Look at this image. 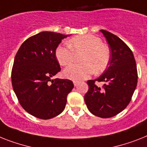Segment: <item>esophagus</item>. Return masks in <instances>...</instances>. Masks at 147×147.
Segmentation results:
<instances>
[{"mask_svg":"<svg viewBox=\"0 0 147 147\" xmlns=\"http://www.w3.org/2000/svg\"><path fill=\"white\" fill-rule=\"evenodd\" d=\"M74 84L75 86H76L79 84V82H77V81H74Z\"/></svg>","mask_w":147,"mask_h":147,"instance_id":"1","label":"esophagus"}]
</instances>
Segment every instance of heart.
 Here are the masks:
<instances>
[{"label": "heart", "mask_w": 147, "mask_h": 147, "mask_svg": "<svg viewBox=\"0 0 147 147\" xmlns=\"http://www.w3.org/2000/svg\"><path fill=\"white\" fill-rule=\"evenodd\" d=\"M70 48L60 45L55 49L57 61L62 66L70 65L74 61L76 55H80L82 63L73 64L64 70L65 77L80 81L86 79L94 73L105 70L110 59V49L103 43L100 37L92 34L82 35L71 38L67 42Z\"/></svg>", "instance_id": "b5f03b06"}]
</instances>
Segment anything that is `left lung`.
Wrapping results in <instances>:
<instances>
[{"label": "left lung", "mask_w": 147, "mask_h": 147, "mask_svg": "<svg viewBox=\"0 0 147 147\" xmlns=\"http://www.w3.org/2000/svg\"><path fill=\"white\" fill-rule=\"evenodd\" d=\"M110 46L108 66L98 79L87 81L88 90L85 102L88 110L100 118H110L122 112L131 100L138 83V71L134 55L119 37L100 30ZM96 82H104L102 87Z\"/></svg>", "instance_id": "8db88e82"}]
</instances>
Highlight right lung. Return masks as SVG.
Listing matches in <instances>:
<instances>
[{"mask_svg":"<svg viewBox=\"0 0 147 147\" xmlns=\"http://www.w3.org/2000/svg\"><path fill=\"white\" fill-rule=\"evenodd\" d=\"M67 35L43 31L21 45L13 62L11 80L23 109L32 116L49 119L65 110L74 88L70 80L52 77L61 71L55 49Z\"/></svg>","mask_w":147,"mask_h":147,"instance_id":"1","label":"right lung"}]
</instances>
